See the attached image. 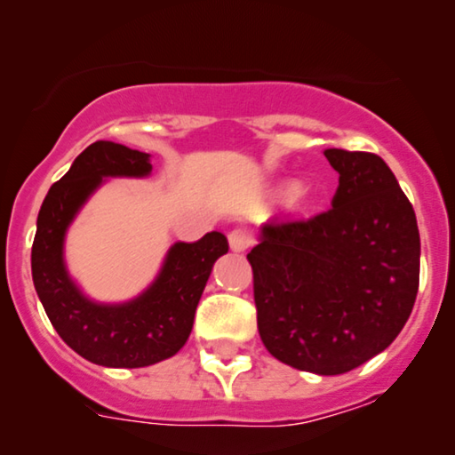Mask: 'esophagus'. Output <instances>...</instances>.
<instances>
[{
  "label": "esophagus",
  "instance_id": "obj_1",
  "mask_svg": "<svg viewBox=\"0 0 455 455\" xmlns=\"http://www.w3.org/2000/svg\"><path fill=\"white\" fill-rule=\"evenodd\" d=\"M229 248H232L234 252H244L246 248L252 246V235L246 232V229H234V232H229Z\"/></svg>",
  "mask_w": 455,
  "mask_h": 455
}]
</instances>
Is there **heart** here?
<instances>
[{
    "instance_id": "heart-1",
    "label": "heart",
    "mask_w": 455,
    "mask_h": 455,
    "mask_svg": "<svg viewBox=\"0 0 455 455\" xmlns=\"http://www.w3.org/2000/svg\"><path fill=\"white\" fill-rule=\"evenodd\" d=\"M279 195L283 196L285 209H288L290 213L307 215L316 207V195H315V192L310 190L308 186L291 182V180H290V182H283L282 186H279Z\"/></svg>"
}]
</instances>
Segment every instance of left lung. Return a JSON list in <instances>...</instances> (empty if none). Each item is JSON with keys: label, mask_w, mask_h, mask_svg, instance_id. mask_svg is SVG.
<instances>
[{"label": "left lung", "mask_w": 455, "mask_h": 455, "mask_svg": "<svg viewBox=\"0 0 455 455\" xmlns=\"http://www.w3.org/2000/svg\"><path fill=\"white\" fill-rule=\"evenodd\" d=\"M339 173L331 209L267 221L248 252L260 339L271 356L341 375L381 354L412 313L420 273L416 215L372 153L325 148Z\"/></svg>", "instance_id": "1"}]
</instances>
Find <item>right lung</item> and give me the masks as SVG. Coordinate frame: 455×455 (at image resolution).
I'll return each mask as SVG.
<instances>
[{"label": "right lung", "instance_id": "1", "mask_svg": "<svg viewBox=\"0 0 455 455\" xmlns=\"http://www.w3.org/2000/svg\"><path fill=\"white\" fill-rule=\"evenodd\" d=\"M151 172L148 153L97 140L49 188L36 217L30 269L43 308L74 352L108 369H140L182 350L215 260L229 248L221 232L196 242H173L140 294L124 302H101L86 294L68 269V229L108 180L148 178Z\"/></svg>", "mask_w": 455, "mask_h": 455}]
</instances>
